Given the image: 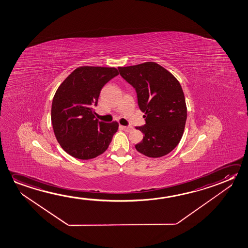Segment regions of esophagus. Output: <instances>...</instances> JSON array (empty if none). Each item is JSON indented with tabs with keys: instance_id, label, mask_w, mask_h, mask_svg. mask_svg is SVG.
Instances as JSON below:
<instances>
[{
	"instance_id": "esophagus-1",
	"label": "esophagus",
	"mask_w": 248,
	"mask_h": 248,
	"mask_svg": "<svg viewBox=\"0 0 248 248\" xmlns=\"http://www.w3.org/2000/svg\"><path fill=\"white\" fill-rule=\"evenodd\" d=\"M121 127L126 132H131L133 130V126H121Z\"/></svg>"
}]
</instances>
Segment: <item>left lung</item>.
I'll return each instance as SVG.
<instances>
[{
    "instance_id": "1",
    "label": "left lung",
    "mask_w": 248,
    "mask_h": 248,
    "mask_svg": "<svg viewBox=\"0 0 248 248\" xmlns=\"http://www.w3.org/2000/svg\"><path fill=\"white\" fill-rule=\"evenodd\" d=\"M120 75L137 94L138 105L146 124L136 126L144 137L135 145L139 153L151 157L165 156L181 140L187 108L181 85L164 67L154 62L118 67Z\"/></svg>"
}]
</instances>
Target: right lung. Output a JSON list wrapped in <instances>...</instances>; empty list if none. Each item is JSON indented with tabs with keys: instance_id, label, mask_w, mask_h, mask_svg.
Segmentation results:
<instances>
[{
	"instance_id": "1",
	"label": "right lung",
	"mask_w": 248,
	"mask_h": 248,
	"mask_svg": "<svg viewBox=\"0 0 248 248\" xmlns=\"http://www.w3.org/2000/svg\"><path fill=\"white\" fill-rule=\"evenodd\" d=\"M118 74L114 67H79L56 91L51 123L57 140L72 157L94 158L109 146L119 124L95 119L94 107L102 87Z\"/></svg>"
}]
</instances>
